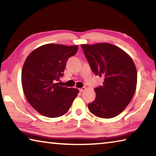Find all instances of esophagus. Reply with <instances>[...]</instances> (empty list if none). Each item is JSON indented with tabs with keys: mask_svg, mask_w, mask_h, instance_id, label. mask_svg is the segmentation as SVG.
Here are the masks:
<instances>
[{
	"mask_svg": "<svg viewBox=\"0 0 156 156\" xmlns=\"http://www.w3.org/2000/svg\"><path fill=\"white\" fill-rule=\"evenodd\" d=\"M85 89H86L85 87H83L79 89V91H80V92H83V91H84V90H85Z\"/></svg>",
	"mask_w": 156,
	"mask_h": 156,
	"instance_id": "34e87169",
	"label": "esophagus"
}]
</instances>
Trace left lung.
Here are the masks:
<instances>
[{
	"label": "left lung",
	"mask_w": 156,
	"mask_h": 156,
	"mask_svg": "<svg viewBox=\"0 0 156 156\" xmlns=\"http://www.w3.org/2000/svg\"><path fill=\"white\" fill-rule=\"evenodd\" d=\"M95 74L104 78L95 88L96 96L88 104L97 117L112 118L125 109L133 98L137 84V71L131 58L122 49L103 43L81 44Z\"/></svg>",
	"instance_id": "8db88e82"
}]
</instances>
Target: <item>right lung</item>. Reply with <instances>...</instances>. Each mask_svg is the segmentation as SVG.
I'll return each instance as SVG.
<instances>
[{
    "instance_id": "right-lung-1",
    "label": "right lung",
    "mask_w": 156,
    "mask_h": 156,
    "mask_svg": "<svg viewBox=\"0 0 156 156\" xmlns=\"http://www.w3.org/2000/svg\"><path fill=\"white\" fill-rule=\"evenodd\" d=\"M77 51L78 45L47 44L34 49L26 58L21 76L23 91L29 103L43 115H63L78 96V89L55 83L63 76L69 58Z\"/></svg>"
}]
</instances>
